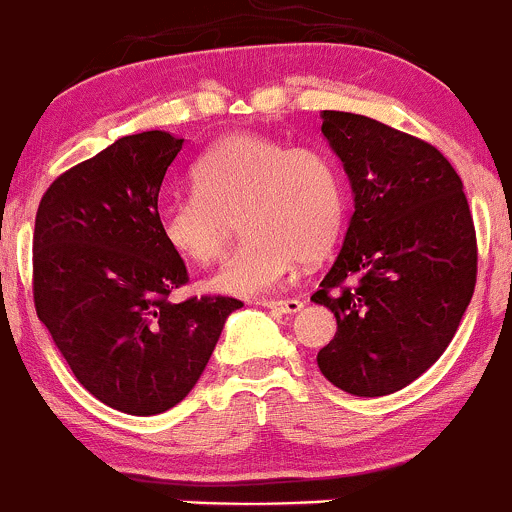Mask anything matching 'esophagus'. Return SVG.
I'll return each mask as SVG.
<instances>
[{
  "label": "esophagus",
  "instance_id": "34e87169",
  "mask_svg": "<svg viewBox=\"0 0 512 512\" xmlns=\"http://www.w3.org/2000/svg\"><path fill=\"white\" fill-rule=\"evenodd\" d=\"M264 308L276 310V313H298L303 308V301L298 298H284V301H262Z\"/></svg>",
  "mask_w": 512,
  "mask_h": 512
}]
</instances>
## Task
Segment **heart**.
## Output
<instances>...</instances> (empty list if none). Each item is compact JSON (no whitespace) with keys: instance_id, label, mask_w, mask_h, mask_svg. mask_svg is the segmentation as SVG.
<instances>
[{"instance_id":"1","label":"heart","mask_w":512,"mask_h":512,"mask_svg":"<svg viewBox=\"0 0 512 512\" xmlns=\"http://www.w3.org/2000/svg\"><path fill=\"white\" fill-rule=\"evenodd\" d=\"M192 182L195 195L158 209V233L175 255L211 264L223 255L238 219L245 243L209 281V289L228 296L276 289L296 260L317 262L342 231V175L315 146L231 134L199 158Z\"/></svg>"}]
</instances>
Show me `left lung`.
<instances>
[{
    "label": "left lung",
    "mask_w": 512,
    "mask_h": 512,
    "mask_svg": "<svg viewBox=\"0 0 512 512\" xmlns=\"http://www.w3.org/2000/svg\"><path fill=\"white\" fill-rule=\"evenodd\" d=\"M322 134L349 175L354 216L310 296L337 317L317 366L349 395H392L438 361L472 301V211L460 175L424 139L339 110H322Z\"/></svg>",
    "instance_id": "left-lung-1"
}]
</instances>
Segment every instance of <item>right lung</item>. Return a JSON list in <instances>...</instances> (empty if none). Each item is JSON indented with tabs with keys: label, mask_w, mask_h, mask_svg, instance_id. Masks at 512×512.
Here are the masks:
<instances>
[{
	"label": "right lung",
	"mask_w": 512,
	"mask_h": 512,
	"mask_svg": "<svg viewBox=\"0 0 512 512\" xmlns=\"http://www.w3.org/2000/svg\"><path fill=\"white\" fill-rule=\"evenodd\" d=\"M182 142L161 129L117 139L52 182L35 214V313L76 380L132 416L163 414L190 395L243 305L168 301L190 281L156 221Z\"/></svg>",
	"instance_id": "1"
}]
</instances>
